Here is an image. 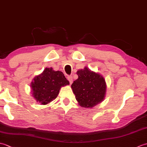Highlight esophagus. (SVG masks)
Instances as JSON below:
<instances>
[{"mask_svg": "<svg viewBox=\"0 0 147 147\" xmlns=\"http://www.w3.org/2000/svg\"><path fill=\"white\" fill-rule=\"evenodd\" d=\"M67 80H69V82L70 84L73 83V77H72V76H67Z\"/></svg>", "mask_w": 147, "mask_h": 147, "instance_id": "esophagus-1", "label": "esophagus"}]
</instances>
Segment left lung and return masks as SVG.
I'll use <instances>...</instances> for the list:
<instances>
[{
  "label": "left lung",
  "mask_w": 147,
  "mask_h": 147,
  "mask_svg": "<svg viewBox=\"0 0 147 147\" xmlns=\"http://www.w3.org/2000/svg\"><path fill=\"white\" fill-rule=\"evenodd\" d=\"M78 78L71 85L74 94L79 104L83 107L92 108L104 98L106 84L100 74L85 67L78 71Z\"/></svg>",
  "instance_id": "1"
}]
</instances>
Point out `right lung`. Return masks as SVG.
<instances>
[{
  "instance_id": "right-lung-1",
  "label": "right lung",
  "mask_w": 147,
  "mask_h": 147,
  "mask_svg": "<svg viewBox=\"0 0 147 147\" xmlns=\"http://www.w3.org/2000/svg\"><path fill=\"white\" fill-rule=\"evenodd\" d=\"M31 84L34 98L40 104L46 105L56 98L61 87L69 85V82L62 72L47 67Z\"/></svg>"
}]
</instances>
